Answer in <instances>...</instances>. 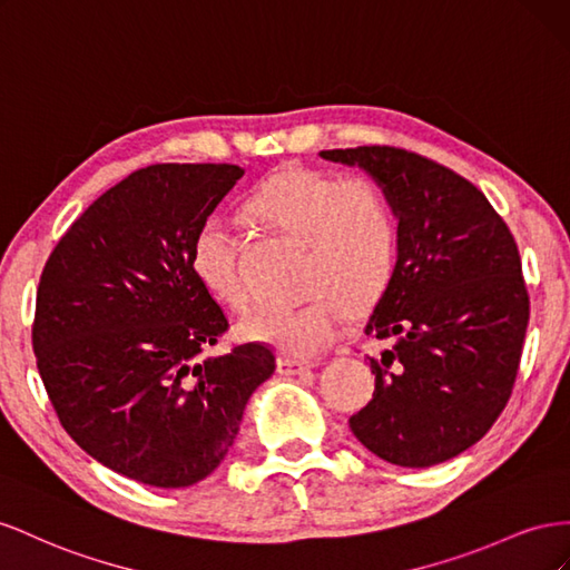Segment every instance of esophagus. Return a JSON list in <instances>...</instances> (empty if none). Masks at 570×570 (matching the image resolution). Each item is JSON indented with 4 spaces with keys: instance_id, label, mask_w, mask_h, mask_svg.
<instances>
[{
    "instance_id": "obj_1",
    "label": "esophagus",
    "mask_w": 570,
    "mask_h": 570,
    "mask_svg": "<svg viewBox=\"0 0 570 570\" xmlns=\"http://www.w3.org/2000/svg\"><path fill=\"white\" fill-rule=\"evenodd\" d=\"M313 365L311 363H301V361H294V357H279L276 361V372L279 375H303V372H311Z\"/></svg>"
}]
</instances>
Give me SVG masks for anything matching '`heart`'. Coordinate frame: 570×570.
Wrapping results in <instances>:
<instances>
[{"instance_id": "obj_1", "label": "heart", "mask_w": 570, "mask_h": 570, "mask_svg": "<svg viewBox=\"0 0 570 570\" xmlns=\"http://www.w3.org/2000/svg\"><path fill=\"white\" fill-rule=\"evenodd\" d=\"M250 213L307 246L303 303H267L238 324V336L284 355L315 357L344 327L348 305L365 311L392 284L399 226L386 198L367 178L284 169L250 198ZM198 282L226 307L246 305L229 224L209 217L190 243Z\"/></svg>"}]
</instances>
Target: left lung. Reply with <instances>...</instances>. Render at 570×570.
Masks as SVG:
<instances>
[{
    "label": "left lung",
    "instance_id": "8db88e82",
    "mask_svg": "<svg viewBox=\"0 0 570 570\" xmlns=\"http://www.w3.org/2000/svg\"><path fill=\"white\" fill-rule=\"evenodd\" d=\"M363 169L399 222L392 284L365 334L375 394L348 425L375 456L430 468L473 446L507 405L530 298L509 226L484 193L436 161L386 145L322 150Z\"/></svg>",
    "mask_w": 570,
    "mask_h": 570
}]
</instances>
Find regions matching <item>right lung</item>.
Here are the masks:
<instances>
[{
	"mask_svg": "<svg viewBox=\"0 0 570 570\" xmlns=\"http://www.w3.org/2000/svg\"><path fill=\"white\" fill-rule=\"evenodd\" d=\"M236 165H153L102 193L42 269L32 351L59 422L114 473L178 490L229 453L274 372L263 344L203 357L229 327L190 243Z\"/></svg>",
	"mask_w": 570,
	"mask_h": 570,
	"instance_id": "add662e5",
	"label": "right lung"
}]
</instances>
